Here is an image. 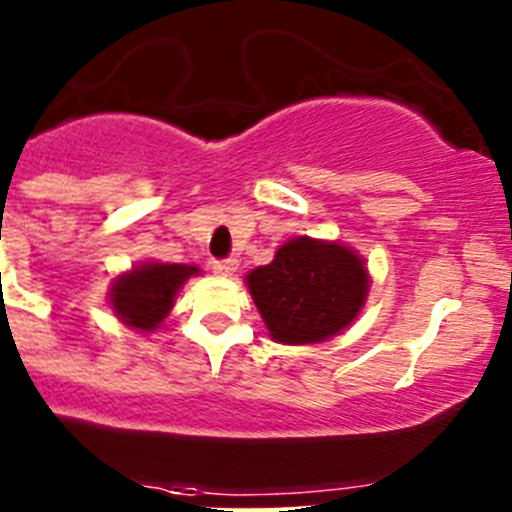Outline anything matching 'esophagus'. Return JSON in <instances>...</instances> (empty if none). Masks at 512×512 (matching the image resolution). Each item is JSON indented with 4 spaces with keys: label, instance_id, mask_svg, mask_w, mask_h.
I'll return each mask as SVG.
<instances>
[{
    "label": "esophagus",
    "instance_id": "esophagus-1",
    "mask_svg": "<svg viewBox=\"0 0 512 512\" xmlns=\"http://www.w3.org/2000/svg\"><path fill=\"white\" fill-rule=\"evenodd\" d=\"M237 270V262L235 260H220V262H213V272L218 277H232Z\"/></svg>",
    "mask_w": 512,
    "mask_h": 512
}]
</instances>
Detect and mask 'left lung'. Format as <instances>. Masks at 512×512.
<instances>
[{
    "instance_id": "left-lung-1",
    "label": "left lung",
    "mask_w": 512,
    "mask_h": 512,
    "mask_svg": "<svg viewBox=\"0 0 512 512\" xmlns=\"http://www.w3.org/2000/svg\"><path fill=\"white\" fill-rule=\"evenodd\" d=\"M245 285L272 342L297 347L342 334L366 304L371 277L354 247L302 235L247 272Z\"/></svg>"
}]
</instances>
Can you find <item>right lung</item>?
<instances>
[{
  "mask_svg": "<svg viewBox=\"0 0 512 512\" xmlns=\"http://www.w3.org/2000/svg\"><path fill=\"white\" fill-rule=\"evenodd\" d=\"M200 275L198 265H170L146 260L113 277L108 304L113 317L138 334H153L165 322L190 277Z\"/></svg>",
  "mask_w": 512,
  "mask_h": 512,
  "instance_id": "right-lung-1",
  "label": "right lung"
}]
</instances>
